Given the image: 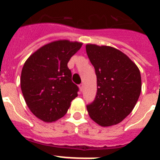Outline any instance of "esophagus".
<instances>
[{"label":"esophagus","instance_id":"34e87169","mask_svg":"<svg viewBox=\"0 0 160 160\" xmlns=\"http://www.w3.org/2000/svg\"><path fill=\"white\" fill-rule=\"evenodd\" d=\"M83 87H84V85H83V83H81V84L79 85V89H80V90H83Z\"/></svg>","mask_w":160,"mask_h":160}]
</instances>
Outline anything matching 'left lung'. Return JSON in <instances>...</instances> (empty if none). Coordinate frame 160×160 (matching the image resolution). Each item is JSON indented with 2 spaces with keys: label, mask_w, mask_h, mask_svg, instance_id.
Segmentation results:
<instances>
[{
  "label": "left lung",
  "mask_w": 160,
  "mask_h": 160,
  "mask_svg": "<svg viewBox=\"0 0 160 160\" xmlns=\"http://www.w3.org/2000/svg\"><path fill=\"white\" fill-rule=\"evenodd\" d=\"M97 76L95 98L87 106L89 115L102 127L122 122L135 107L141 93V75L136 65L115 48L86 46Z\"/></svg>",
  "instance_id": "8db88e82"
}]
</instances>
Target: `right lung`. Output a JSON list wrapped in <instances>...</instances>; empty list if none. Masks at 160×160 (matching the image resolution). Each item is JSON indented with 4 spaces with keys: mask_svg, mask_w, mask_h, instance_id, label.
Instances as JSON below:
<instances>
[{
    "mask_svg": "<svg viewBox=\"0 0 160 160\" xmlns=\"http://www.w3.org/2000/svg\"><path fill=\"white\" fill-rule=\"evenodd\" d=\"M82 46L59 40L46 44L29 56L21 75V88L31 112L44 122L63 117L78 96L67 63Z\"/></svg>",
    "mask_w": 160,
    "mask_h": 160,
    "instance_id": "add662e5",
    "label": "right lung"
}]
</instances>
